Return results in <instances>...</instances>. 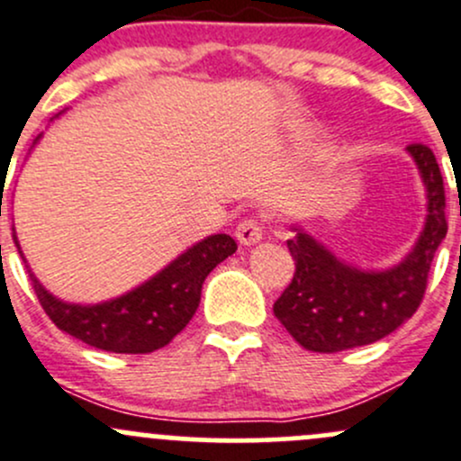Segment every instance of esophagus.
Listing matches in <instances>:
<instances>
[{
	"label": "esophagus",
	"mask_w": 461,
	"mask_h": 461,
	"mask_svg": "<svg viewBox=\"0 0 461 461\" xmlns=\"http://www.w3.org/2000/svg\"><path fill=\"white\" fill-rule=\"evenodd\" d=\"M236 239H239L240 245L249 247L256 245L260 239H263V222L258 218H243L236 227Z\"/></svg>",
	"instance_id": "esophagus-1"
}]
</instances>
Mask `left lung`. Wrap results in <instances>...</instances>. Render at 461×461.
Here are the masks:
<instances>
[{
  "label": "left lung",
  "mask_w": 461,
  "mask_h": 461,
  "mask_svg": "<svg viewBox=\"0 0 461 461\" xmlns=\"http://www.w3.org/2000/svg\"><path fill=\"white\" fill-rule=\"evenodd\" d=\"M406 149L424 181L429 214L418 243L400 265L362 271L338 260L303 230L287 240L295 274L274 303V313L307 351L336 353L382 340L422 303L433 256L447 239V196L433 149L422 143Z\"/></svg>",
  "instance_id": "obj_1"
}]
</instances>
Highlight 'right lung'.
Here are the masks:
<instances>
[{"mask_svg":"<svg viewBox=\"0 0 461 461\" xmlns=\"http://www.w3.org/2000/svg\"><path fill=\"white\" fill-rule=\"evenodd\" d=\"M13 239L19 249L17 236ZM234 251L231 236H207L141 287L101 304L64 303L48 294L31 269L28 274L39 304L61 331L104 351L152 353L187 327L201 303L207 274Z\"/></svg>","mask_w":461,"mask_h":461,"instance_id":"right-lung-1","label":"right lung"}]
</instances>
